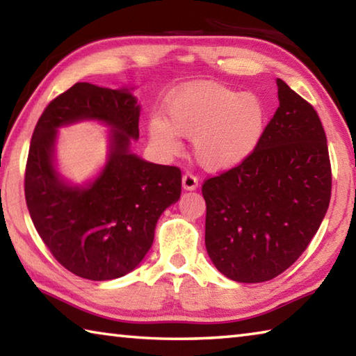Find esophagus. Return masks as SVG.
<instances>
[{
  "label": "esophagus",
  "mask_w": 356,
  "mask_h": 356,
  "mask_svg": "<svg viewBox=\"0 0 356 356\" xmlns=\"http://www.w3.org/2000/svg\"><path fill=\"white\" fill-rule=\"evenodd\" d=\"M182 185L185 190H195L197 186V177L191 172H185L182 177Z\"/></svg>",
  "instance_id": "esophagus-1"
}]
</instances>
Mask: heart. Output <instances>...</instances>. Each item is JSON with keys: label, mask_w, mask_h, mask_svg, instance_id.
I'll return each mask as SVG.
<instances>
[{"label": "heart", "mask_w": 356, "mask_h": 356, "mask_svg": "<svg viewBox=\"0 0 356 356\" xmlns=\"http://www.w3.org/2000/svg\"><path fill=\"white\" fill-rule=\"evenodd\" d=\"M265 120L267 106L257 94L204 81L172 92L166 104V120L154 118L149 134L165 154L179 152V136L193 138L195 155L202 166L226 170L254 150Z\"/></svg>", "instance_id": "1"}]
</instances>
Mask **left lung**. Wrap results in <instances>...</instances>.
Wrapping results in <instances>:
<instances>
[{
  "label": "left lung",
  "instance_id": "8db88e82",
  "mask_svg": "<svg viewBox=\"0 0 356 356\" xmlns=\"http://www.w3.org/2000/svg\"><path fill=\"white\" fill-rule=\"evenodd\" d=\"M278 84L280 106L254 150L202 184L206 248L238 282H264L308 248L327 213L331 165L327 135L309 102Z\"/></svg>",
  "mask_w": 356,
  "mask_h": 356
}]
</instances>
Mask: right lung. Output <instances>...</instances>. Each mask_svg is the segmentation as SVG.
I'll use <instances>...</instances> for the list:
<instances>
[{
	"mask_svg": "<svg viewBox=\"0 0 356 356\" xmlns=\"http://www.w3.org/2000/svg\"><path fill=\"white\" fill-rule=\"evenodd\" d=\"M81 118L111 124L112 154L88 189L65 186L52 168L56 129ZM140 105L125 89L76 83L42 113L25 170L26 206L53 257L80 278L108 281L131 272L154 242L160 215L182 193L177 166L155 165L129 152L138 140Z\"/></svg>",
	"mask_w": 356,
	"mask_h": 356,
	"instance_id": "right-lung-1",
	"label": "right lung"
}]
</instances>
